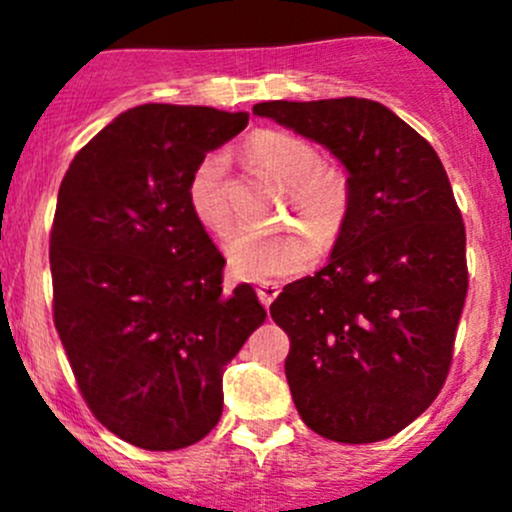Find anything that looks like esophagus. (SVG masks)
Listing matches in <instances>:
<instances>
[{
  "label": "esophagus",
  "mask_w": 512,
  "mask_h": 512,
  "mask_svg": "<svg viewBox=\"0 0 512 512\" xmlns=\"http://www.w3.org/2000/svg\"><path fill=\"white\" fill-rule=\"evenodd\" d=\"M277 294H280V285H277V282H262V285H257V299H260L265 307H270V304L275 302Z\"/></svg>",
  "instance_id": "obj_1"
}]
</instances>
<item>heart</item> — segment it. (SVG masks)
Masks as SVG:
<instances>
[{
  "instance_id": "obj_1",
  "label": "heart",
  "mask_w": 512,
  "mask_h": 512,
  "mask_svg": "<svg viewBox=\"0 0 512 512\" xmlns=\"http://www.w3.org/2000/svg\"><path fill=\"white\" fill-rule=\"evenodd\" d=\"M250 153L267 173L287 185V205L312 223L322 242H332L352 208V180L344 165L319 160L312 141L289 131H257ZM230 158L210 151L188 180V205L200 225L223 237L232 227ZM317 247L297 230H242L227 242L232 275L250 282H270L297 275L314 262Z\"/></svg>"
}]
</instances>
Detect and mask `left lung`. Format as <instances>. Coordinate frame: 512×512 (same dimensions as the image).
Segmentation results:
<instances>
[{"mask_svg": "<svg viewBox=\"0 0 512 512\" xmlns=\"http://www.w3.org/2000/svg\"><path fill=\"white\" fill-rule=\"evenodd\" d=\"M252 111L322 143L352 180L329 265L270 307L289 337L294 406L329 441H384L433 404L451 369L468 267L448 175L426 138L369 98Z\"/></svg>", "mask_w": 512, "mask_h": 512, "instance_id": "left-lung-1", "label": "left lung"}]
</instances>
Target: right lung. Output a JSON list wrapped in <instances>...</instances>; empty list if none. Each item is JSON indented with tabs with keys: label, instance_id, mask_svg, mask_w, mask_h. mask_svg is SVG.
I'll use <instances>...</instances> for the list:
<instances>
[{
	"label": "right lung",
	"instance_id": "obj_1",
	"mask_svg": "<svg viewBox=\"0 0 512 512\" xmlns=\"http://www.w3.org/2000/svg\"><path fill=\"white\" fill-rule=\"evenodd\" d=\"M247 118L136 106L61 180L49 240L56 332L91 414L146 451L213 431L225 364L267 317L250 285L223 292L225 257L188 205L195 165Z\"/></svg>",
	"mask_w": 512,
	"mask_h": 512
}]
</instances>
